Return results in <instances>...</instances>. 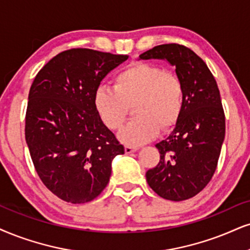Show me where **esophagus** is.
I'll return each mask as SVG.
<instances>
[{
    "label": "esophagus",
    "mask_w": 250,
    "mask_h": 250,
    "mask_svg": "<svg viewBox=\"0 0 250 250\" xmlns=\"http://www.w3.org/2000/svg\"><path fill=\"white\" fill-rule=\"evenodd\" d=\"M138 149H139V147H138V146H132V145H126V146H125V153L126 154H131L133 152H137Z\"/></svg>",
    "instance_id": "34e87169"
}]
</instances>
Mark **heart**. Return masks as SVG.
Here are the masks:
<instances>
[{
    "label": "heart",
    "mask_w": 250,
    "mask_h": 250,
    "mask_svg": "<svg viewBox=\"0 0 250 250\" xmlns=\"http://www.w3.org/2000/svg\"><path fill=\"white\" fill-rule=\"evenodd\" d=\"M133 104L137 117L119 138L138 146L153 140L160 127L169 130L178 122L184 107L183 83L176 74L158 64L134 62L116 74L113 88L101 85L94 95L95 110L111 131L123 127Z\"/></svg>",
    "instance_id": "obj_1"
}]
</instances>
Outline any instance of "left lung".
<instances>
[{"instance_id":"left-lung-1","label":"left lung","mask_w":250,"mask_h":250,"mask_svg":"<svg viewBox=\"0 0 250 250\" xmlns=\"http://www.w3.org/2000/svg\"><path fill=\"white\" fill-rule=\"evenodd\" d=\"M140 59L167 60L184 87L181 118L167 139L156 144L160 161L146 172L148 186L174 202L196 196L213 176L225 139V113L217 82L206 63L183 45H159Z\"/></svg>"}]
</instances>
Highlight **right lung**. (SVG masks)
<instances>
[{
  "mask_svg": "<svg viewBox=\"0 0 250 250\" xmlns=\"http://www.w3.org/2000/svg\"><path fill=\"white\" fill-rule=\"evenodd\" d=\"M128 55L72 48L39 70L30 88L25 140L37 174L64 202L83 204L105 189L125 149L101 122L94 95Z\"/></svg>",
  "mask_w": 250,
  "mask_h": 250,
  "instance_id": "right-lung-1",
  "label": "right lung"
}]
</instances>
